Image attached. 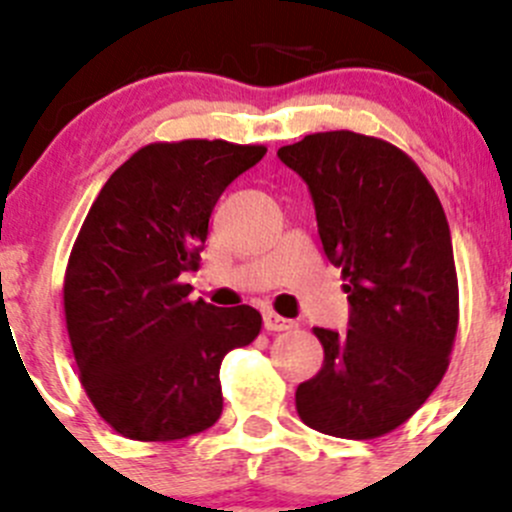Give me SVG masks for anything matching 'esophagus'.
Masks as SVG:
<instances>
[{
    "label": "esophagus",
    "instance_id": "1",
    "mask_svg": "<svg viewBox=\"0 0 512 512\" xmlns=\"http://www.w3.org/2000/svg\"><path fill=\"white\" fill-rule=\"evenodd\" d=\"M262 325H265L267 332L292 330V320H287V317H280V315H277V312H270V310H267L265 315H262Z\"/></svg>",
    "mask_w": 512,
    "mask_h": 512
}]
</instances>
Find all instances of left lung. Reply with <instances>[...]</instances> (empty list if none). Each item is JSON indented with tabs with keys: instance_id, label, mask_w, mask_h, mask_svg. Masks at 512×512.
I'll list each match as a JSON object with an SVG mask.
<instances>
[{
	"instance_id": "left-lung-1",
	"label": "left lung",
	"mask_w": 512,
	"mask_h": 512,
	"mask_svg": "<svg viewBox=\"0 0 512 512\" xmlns=\"http://www.w3.org/2000/svg\"><path fill=\"white\" fill-rule=\"evenodd\" d=\"M277 157L305 180L322 250L350 302L345 332L315 327L325 360L300 382L297 415L335 438H380L448 370L458 275L443 205L420 167L377 137L317 132Z\"/></svg>"
}]
</instances>
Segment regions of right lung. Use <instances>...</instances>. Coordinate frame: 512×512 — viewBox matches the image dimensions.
I'll return each mask as SVG.
<instances>
[{
	"label": "right lung",
	"instance_id": "1",
	"mask_svg": "<svg viewBox=\"0 0 512 512\" xmlns=\"http://www.w3.org/2000/svg\"><path fill=\"white\" fill-rule=\"evenodd\" d=\"M262 145L155 142L112 172L89 207L64 275V317L79 380L119 435L167 443L212 428L220 365L260 335L250 305L190 300L207 225Z\"/></svg>",
	"mask_w": 512,
	"mask_h": 512
}]
</instances>
